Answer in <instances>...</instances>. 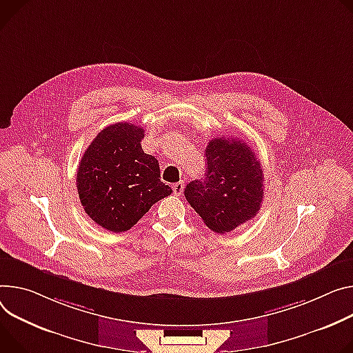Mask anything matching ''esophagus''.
Listing matches in <instances>:
<instances>
[{
	"label": "esophagus",
	"mask_w": 353,
	"mask_h": 353,
	"mask_svg": "<svg viewBox=\"0 0 353 353\" xmlns=\"http://www.w3.org/2000/svg\"><path fill=\"white\" fill-rule=\"evenodd\" d=\"M183 190H184V181H179V183H176L173 185V193L176 196H180L183 193Z\"/></svg>",
	"instance_id": "1"
}]
</instances>
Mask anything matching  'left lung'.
<instances>
[{
    "label": "left lung",
    "instance_id": "left-lung-1",
    "mask_svg": "<svg viewBox=\"0 0 353 353\" xmlns=\"http://www.w3.org/2000/svg\"><path fill=\"white\" fill-rule=\"evenodd\" d=\"M205 157V177L190 181L184 197L211 231L231 232L261 210L263 169L253 150L235 138L211 139Z\"/></svg>",
    "mask_w": 353,
    "mask_h": 353
}]
</instances>
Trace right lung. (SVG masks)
Returning <instances> with one entry per match:
<instances>
[{
	"label": "right lung",
	"mask_w": 353,
	"mask_h": 353,
	"mask_svg": "<svg viewBox=\"0 0 353 353\" xmlns=\"http://www.w3.org/2000/svg\"><path fill=\"white\" fill-rule=\"evenodd\" d=\"M143 128L112 123L95 137L77 168V191L87 215L107 231L131 230L149 208L172 194L157 159L143 152Z\"/></svg>",
	"instance_id": "1"
}]
</instances>
